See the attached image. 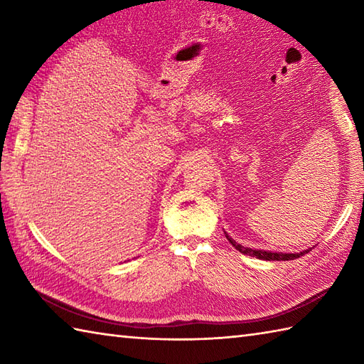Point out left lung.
Listing matches in <instances>:
<instances>
[{
  "label": "left lung",
  "mask_w": 364,
  "mask_h": 364,
  "mask_svg": "<svg viewBox=\"0 0 364 364\" xmlns=\"http://www.w3.org/2000/svg\"><path fill=\"white\" fill-rule=\"evenodd\" d=\"M227 239L230 241V244L235 247L236 250H239L244 255H249V257H255L258 259H266V261H289V259H296L299 257H304L305 253H308L310 250H304L300 253H278V252H267V250H253L249 249V247H244L241 244H237L235 239H231L227 233H225Z\"/></svg>",
  "instance_id": "1"
}]
</instances>
